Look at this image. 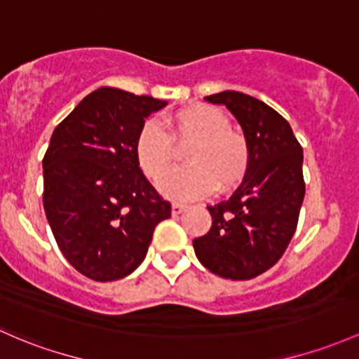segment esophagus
<instances>
[{
    "mask_svg": "<svg viewBox=\"0 0 359 359\" xmlns=\"http://www.w3.org/2000/svg\"><path fill=\"white\" fill-rule=\"evenodd\" d=\"M187 208H189V206L184 205V203H173V205H172V213L173 215H180V213H182V211H186Z\"/></svg>",
    "mask_w": 359,
    "mask_h": 359,
    "instance_id": "1",
    "label": "esophagus"
}]
</instances>
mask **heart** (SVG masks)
Returning a JSON list of instances; mask_svg holds the SVG:
<instances>
[{
  "label": "heart",
  "mask_w": 359,
  "mask_h": 359,
  "mask_svg": "<svg viewBox=\"0 0 359 359\" xmlns=\"http://www.w3.org/2000/svg\"><path fill=\"white\" fill-rule=\"evenodd\" d=\"M168 135L149 120L135 139L139 167L158 180L175 163L172 144H189L184 161L188 167L176 170L158 184L172 199H194L217 186L224 191L236 186L249 167V144L243 132L229 127V118L210 104H191L170 113L163 120Z\"/></svg>",
  "instance_id": "obj_1"
}]
</instances>
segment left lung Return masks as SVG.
<instances>
[{"mask_svg": "<svg viewBox=\"0 0 359 359\" xmlns=\"http://www.w3.org/2000/svg\"><path fill=\"white\" fill-rule=\"evenodd\" d=\"M236 116L249 144L243 184L225 201L208 206L211 229L192 241L203 266L218 277L248 280L284 255L304 199L303 148L273 108L237 90L205 97Z\"/></svg>", "mask_w": 359, "mask_h": 359, "instance_id": "obj_1", "label": "left lung"}]
</instances>
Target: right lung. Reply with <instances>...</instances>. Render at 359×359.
I'll return each mask as SVG.
<instances>
[{"mask_svg": "<svg viewBox=\"0 0 359 359\" xmlns=\"http://www.w3.org/2000/svg\"><path fill=\"white\" fill-rule=\"evenodd\" d=\"M167 101L101 88L53 130L43 160V205L60 251L96 282L127 277L146 258L154 227L170 217L139 168L135 139Z\"/></svg>", "mask_w": 359, "mask_h": 359, "instance_id": "obj_1", "label": "right lung"}]
</instances>
